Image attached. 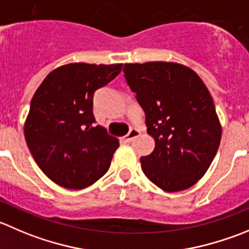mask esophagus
Instances as JSON below:
<instances>
[{
  "label": "esophagus",
  "instance_id": "obj_1",
  "mask_svg": "<svg viewBox=\"0 0 249 249\" xmlns=\"http://www.w3.org/2000/svg\"><path fill=\"white\" fill-rule=\"evenodd\" d=\"M139 135H140V130H137V129H131L129 131V134L126 135V136L124 137V140H125V142H131L132 140H135L136 139V137H139Z\"/></svg>",
  "mask_w": 249,
  "mask_h": 249
}]
</instances>
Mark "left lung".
I'll list each match as a JSON object with an SVG mask.
<instances>
[{"label":"left lung","mask_w":249,"mask_h":249,"mask_svg":"<svg viewBox=\"0 0 249 249\" xmlns=\"http://www.w3.org/2000/svg\"><path fill=\"white\" fill-rule=\"evenodd\" d=\"M123 71L156 141L153 152L140 159L142 171L166 192L189 189L208 170L221 140L208 89L178 63H130Z\"/></svg>","instance_id":"1"}]
</instances>
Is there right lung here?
Masks as SVG:
<instances>
[{"label":"right lung","instance_id":"add662e5","mask_svg":"<svg viewBox=\"0 0 249 249\" xmlns=\"http://www.w3.org/2000/svg\"><path fill=\"white\" fill-rule=\"evenodd\" d=\"M122 67L67 64L51 71L36 90L24 135L36 164L57 185L85 189L109 169L119 141L95 124L93 93Z\"/></svg>","mask_w":249,"mask_h":249}]
</instances>
